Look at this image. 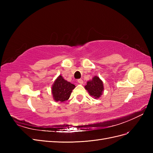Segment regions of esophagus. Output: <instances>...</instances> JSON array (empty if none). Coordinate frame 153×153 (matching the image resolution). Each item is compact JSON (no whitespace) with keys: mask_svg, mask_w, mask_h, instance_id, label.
Masks as SVG:
<instances>
[{"mask_svg":"<svg viewBox=\"0 0 153 153\" xmlns=\"http://www.w3.org/2000/svg\"><path fill=\"white\" fill-rule=\"evenodd\" d=\"M77 81H78V84H82L83 83H84V81H83L82 79H78Z\"/></svg>","mask_w":153,"mask_h":153,"instance_id":"obj_1","label":"esophagus"}]
</instances>
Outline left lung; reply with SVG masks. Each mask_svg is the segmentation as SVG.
Listing matches in <instances>:
<instances>
[{
  "label": "left lung",
  "mask_w": 153,
  "mask_h": 153,
  "mask_svg": "<svg viewBox=\"0 0 153 153\" xmlns=\"http://www.w3.org/2000/svg\"><path fill=\"white\" fill-rule=\"evenodd\" d=\"M85 89L94 99L100 98L104 91L103 81L98 76H94L92 80L87 81Z\"/></svg>",
  "instance_id": "left-lung-1"
}]
</instances>
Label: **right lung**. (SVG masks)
I'll use <instances>...</instances> for the list:
<instances>
[{"instance_id": "obj_1", "label": "right lung", "mask_w": 153, "mask_h": 153, "mask_svg": "<svg viewBox=\"0 0 153 153\" xmlns=\"http://www.w3.org/2000/svg\"><path fill=\"white\" fill-rule=\"evenodd\" d=\"M75 88V85L66 80L61 75H59L53 82L52 87L53 100L60 103L65 102L69 98L72 91Z\"/></svg>"}]
</instances>
